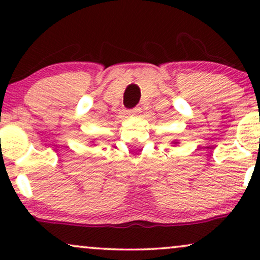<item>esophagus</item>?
I'll list each match as a JSON object with an SVG mask.
<instances>
[{
	"instance_id": "34e87169",
	"label": "esophagus",
	"mask_w": 260,
	"mask_h": 260,
	"mask_svg": "<svg viewBox=\"0 0 260 260\" xmlns=\"http://www.w3.org/2000/svg\"><path fill=\"white\" fill-rule=\"evenodd\" d=\"M139 111H140L139 107H134V109L129 110V111H128V113H129V115H138Z\"/></svg>"
}]
</instances>
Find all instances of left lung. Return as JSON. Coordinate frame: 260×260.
Listing matches in <instances>:
<instances>
[{
    "mask_svg": "<svg viewBox=\"0 0 260 260\" xmlns=\"http://www.w3.org/2000/svg\"><path fill=\"white\" fill-rule=\"evenodd\" d=\"M175 144H177V142H175Z\"/></svg>",
    "mask_w": 260,
    "mask_h": 260,
    "instance_id": "left-lung-1",
    "label": "left lung"
}]
</instances>
